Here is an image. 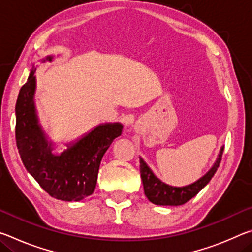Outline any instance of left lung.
I'll list each match as a JSON object with an SVG mask.
<instances>
[{"label": "left lung", "mask_w": 252, "mask_h": 252, "mask_svg": "<svg viewBox=\"0 0 252 252\" xmlns=\"http://www.w3.org/2000/svg\"><path fill=\"white\" fill-rule=\"evenodd\" d=\"M222 152L223 148H221L218 159L210 169V171L192 185L182 188L171 187L161 182L149 169L146 162L140 159V173H141L144 194L147 195L149 201L158 204V206H181V204H185L190 199H192L194 195H197L199 191H201L215 176L216 171L219 168Z\"/></svg>", "instance_id": "obj_1"}]
</instances>
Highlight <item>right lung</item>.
I'll list each match as a JSON object with an SVG mask.
<instances>
[{
  "label": "right lung",
  "instance_id": "right-lung-1",
  "mask_svg": "<svg viewBox=\"0 0 252 252\" xmlns=\"http://www.w3.org/2000/svg\"><path fill=\"white\" fill-rule=\"evenodd\" d=\"M45 60L51 61L52 57ZM34 71L21 88L15 105V139L21 160L51 197L80 201L94 191L102 158L113 140L122 134L123 126L120 123L101 125L60 156L53 155L51 143L37 123L33 101Z\"/></svg>",
  "mask_w": 252,
  "mask_h": 252
}]
</instances>
